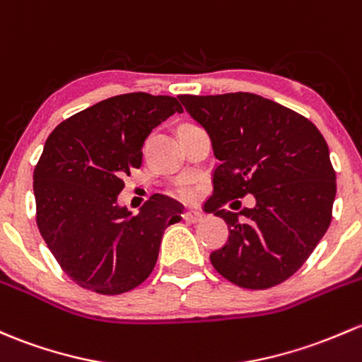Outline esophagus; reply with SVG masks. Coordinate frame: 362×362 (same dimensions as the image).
<instances>
[{"mask_svg": "<svg viewBox=\"0 0 362 362\" xmlns=\"http://www.w3.org/2000/svg\"><path fill=\"white\" fill-rule=\"evenodd\" d=\"M203 216H204V213L199 210H187L184 213L185 222H199V220H203Z\"/></svg>", "mask_w": 362, "mask_h": 362, "instance_id": "34e87169", "label": "esophagus"}]
</instances>
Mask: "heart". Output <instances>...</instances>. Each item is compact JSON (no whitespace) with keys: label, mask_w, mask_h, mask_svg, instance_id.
<instances>
[{"label":"heart","mask_w":362,"mask_h":362,"mask_svg":"<svg viewBox=\"0 0 362 362\" xmlns=\"http://www.w3.org/2000/svg\"><path fill=\"white\" fill-rule=\"evenodd\" d=\"M184 194H187V191H184Z\"/></svg>","instance_id":"heart-1"}]
</instances>
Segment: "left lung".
<instances>
[{
	"label": "left lung",
	"instance_id": "1",
	"mask_svg": "<svg viewBox=\"0 0 362 362\" xmlns=\"http://www.w3.org/2000/svg\"><path fill=\"white\" fill-rule=\"evenodd\" d=\"M208 132L213 196L208 213L229 226V241L210 255L216 272L250 290L283 283L310 257L332 222L337 177L321 132L298 112L255 93L180 95ZM253 193L257 204L239 214L229 199Z\"/></svg>",
	"mask_w": 362,
	"mask_h": 362
}]
</instances>
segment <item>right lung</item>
<instances>
[{
  "mask_svg": "<svg viewBox=\"0 0 362 362\" xmlns=\"http://www.w3.org/2000/svg\"><path fill=\"white\" fill-rule=\"evenodd\" d=\"M182 112L177 98L127 93L60 123L34 168L36 222L64 272L85 290L119 295L154 269L166 227L184 206L152 196L136 215L119 206L123 178L142 165L156 127Z\"/></svg>",
  "mask_w": 362,
  "mask_h": 362,
  "instance_id": "obj_1",
  "label": "right lung"
}]
</instances>
